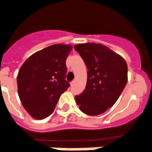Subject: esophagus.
Segmentation results:
<instances>
[{
    "mask_svg": "<svg viewBox=\"0 0 152 152\" xmlns=\"http://www.w3.org/2000/svg\"><path fill=\"white\" fill-rule=\"evenodd\" d=\"M75 84H76V80H73L72 82L71 83V85H72V86H74Z\"/></svg>",
    "mask_w": 152,
    "mask_h": 152,
    "instance_id": "obj_1",
    "label": "esophagus"
}]
</instances>
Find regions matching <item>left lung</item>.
<instances>
[{
    "label": "left lung",
    "mask_w": 152,
    "mask_h": 152,
    "mask_svg": "<svg viewBox=\"0 0 152 152\" xmlns=\"http://www.w3.org/2000/svg\"><path fill=\"white\" fill-rule=\"evenodd\" d=\"M74 48L88 68L86 88L75 96V102L86 115H101L115 104L125 88L128 65L123 57L101 43L77 44Z\"/></svg>",
    "instance_id": "obj_1"
}]
</instances>
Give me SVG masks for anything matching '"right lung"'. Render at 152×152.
<instances>
[{"instance_id": "1", "label": "right lung", "mask_w": 152, "mask_h": 152, "mask_svg": "<svg viewBox=\"0 0 152 152\" xmlns=\"http://www.w3.org/2000/svg\"><path fill=\"white\" fill-rule=\"evenodd\" d=\"M72 45L54 44L27 58L17 75L18 94L32 118L43 120L52 114L58 99L69 88L65 80L66 60Z\"/></svg>"}]
</instances>
